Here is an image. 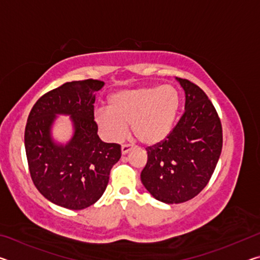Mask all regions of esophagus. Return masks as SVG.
Segmentation results:
<instances>
[{"label":"esophagus","mask_w":260,"mask_h":260,"mask_svg":"<svg viewBox=\"0 0 260 260\" xmlns=\"http://www.w3.org/2000/svg\"><path fill=\"white\" fill-rule=\"evenodd\" d=\"M132 147L129 146V144H122L121 146V153L122 155H126V153H128L131 151Z\"/></svg>","instance_id":"1"}]
</instances>
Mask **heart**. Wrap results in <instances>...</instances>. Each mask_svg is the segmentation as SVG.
I'll list each match as a JSON object with an SVG mask.
<instances>
[{"label": "heart", "mask_w": 260, "mask_h": 260, "mask_svg": "<svg viewBox=\"0 0 260 260\" xmlns=\"http://www.w3.org/2000/svg\"><path fill=\"white\" fill-rule=\"evenodd\" d=\"M180 107L181 96L172 85L125 89L110 96L109 109H100L95 121L105 138L113 142L124 138L131 124L135 138L152 146L172 132Z\"/></svg>", "instance_id": "b5f03b06"}]
</instances>
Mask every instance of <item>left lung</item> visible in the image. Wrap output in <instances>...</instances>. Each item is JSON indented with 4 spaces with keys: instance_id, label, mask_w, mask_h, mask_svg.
<instances>
[{
    "instance_id": "left-lung-1",
    "label": "left lung",
    "mask_w": 260,
    "mask_h": 260,
    "mask_svg": "<svg viewBox=\"0 0 260 260\" xmlns=\"http://www.w3.org/2000/svg\"><path fill=\"white\" fill-rule=\"evenodd\" d=\"M186 94L184 113L167 138L147 148L141 181L156 200L179 204L191 200L210 181L222 149L221 122L201 88L177 78Z\"/></svg>"
}]
</instances>
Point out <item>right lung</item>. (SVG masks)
<instances>
[{"label":"right lung","instance_id":"1","mask_svg":"<svg viewBox=\"0 0 260 260\" xmlns=\"http://www.w3.org/2000/svg\"><path fill=\"white\" fill-rule=\"evenodd\" d=\"M103 81H71L37 101L25 128V150L35 187L61 208L82 210L103 195L112 166L121 156L120 146L105 143L94 120L96 91ZM58 114L70 115L74 135L67 145L52 139Z\"/></svg>","mask_w":260,"mask_h":260}]
</instances>
